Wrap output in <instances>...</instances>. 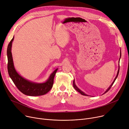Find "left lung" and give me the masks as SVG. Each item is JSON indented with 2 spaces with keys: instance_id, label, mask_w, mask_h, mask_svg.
Listing matches in <instances>:
<instances>
[{
  "instance_id": "1",
  "label": "left lung",
  "mask_w": 129,
  "mask_h": 129,
  "mask_svg": "<svg viewBox=\"0 0 129 129\" xmlns=\"http://www.w3.org/2000/svg\"><path fill=\"white\" fill-rule=\"evenodd\" d=\"M121 56V53L120 52V56ZM119 62H120V59H119V69H118V72H117V76H116V77H115V79H114V81L113 82V83H111V84L109 86V87L107 89V90L103 93V94H105V93H106V92H107L109 90H110V89L111 88V87H112V85H113V84H114V82L115 81V80H116V78H117V77H118V74H119ZM73 87H74V88H75V89L76 90V91H78V92H79L81 94H82V95H86V96H88V95H87V94H85L84 92H83L82 91H81L78 87H77V86H76V85L75 84V80H74V81H73Z\"/></svg>"
}]
</instances>
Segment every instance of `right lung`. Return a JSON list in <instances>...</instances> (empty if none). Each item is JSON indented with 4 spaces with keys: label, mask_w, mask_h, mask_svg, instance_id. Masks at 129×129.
Returning <instances> with one entry per match:
<instances>
[{
    "label": "right lung",
    "mask_w": 129,
    "mask_h": 129,
    "mask_svg": "<svg viewBox=\"0 0 129 129\" xmlns=\"http://www.w3.org/2000/svg\"><path fill=\"white\" fill-rule=\"evenodd\" d=\"M14 36L7 48L8 71L14 84L22 93L29 96H40L47 93L52 88L55 75L57 68L51 74L48 79L44 83H35L24 78L16 71L13 61L11 47Z\"/></svg>",
    "instance_id": "obj_1"
}]
</instances>
